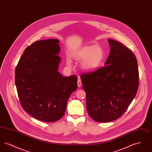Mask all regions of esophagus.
Here are the masks:
<instances>
[{
  "label": "esophagus",
  "instance_id": "esophagus-1",
  "mask_svg": "<svg viewBox=\"0 0 152 152\" xmlns=\"http://www.w3.org/2000/svg\"><path fill=\"white\" fill-rule=\"evenodd\" d=\"M81 85H82V83H81V80L80 79H78V80H77V86H78V87H81Z\"/></svg>",
  "mask_w": 152,
  "mask_h": 152
}]
</instances>
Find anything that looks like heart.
Instances as JSON below:
<instances>
[{"mask_svg":"<svg viewBox=\"0 0 152 152\" xmlns=\"http://www.w3.org/2000/svg\"><path fill=\"white\" fill-rule=\"evenodd\" d=\"M73 58L77 61H81V68L86 72H92L97 69L103 61L104 54L99 46H87L83 47L73 53ZM67 65L70 66L69 59L66 60Z\"/></svg>","mask_w":152,"mask_h":152,"instance_id":"1","label":"heart"}]
</instances>
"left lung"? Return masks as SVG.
Returning a JSON list of instances; mask_svg holds the SVG:
<instances>
[{
    "instance_id": "left-lung-1",
    "label": "left lung",
    "mask_w": 152,
    "mask_h": 152,
    "mask_svg": "<svg viewBox=\"0 0 152 152\" xmlns=\"http://www.w3.org/2000/svg\"><path fill=\"white\" fill-rule=\"evenodd\" d=\"M110 51L105 66L80 78L86 93L88 115L97 122L108 123L120 117L137 92V61L128 47L108 39Z\"/></svg>"
}]
</instances>
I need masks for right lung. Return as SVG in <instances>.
<instances>
[{
  "mask_svg": "<svg viewBox=\"0 0 152 152\" xmlns=\"http://www.w3.org/2000/svg\"><path fill=\"white\" fill-rule=\"evenodd\" d=\"M58 39L36 41L24 51L15 69V84L23 109L37 120L55 122L64 115L68 100L77 88L76 75L58 72Z\"/></svg>",
  "mask_w": 152,
  "mask_h": 152,
  "instance_id": "right-lung-1",
  "label": "right lung"
}]
</instances>
